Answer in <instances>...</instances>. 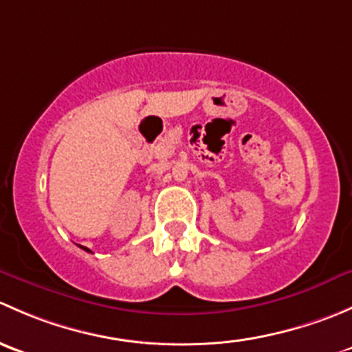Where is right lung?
Segmentation results:
<instances>
[{"label":"right lung","instance_id":"obj_1","mask_svg":"<svg viewBox=\"0 0 352 352\" xmlns=\"http://www.w3.org/2000/svg\"><path fill=\"white\" fill-rule=\"evenodd\" d=\"M81 248H83V250H87V252H90V250H88V248H87V247H81Z\"/></svg>","mask_w":352,"mask_h":352}]
</instances>
